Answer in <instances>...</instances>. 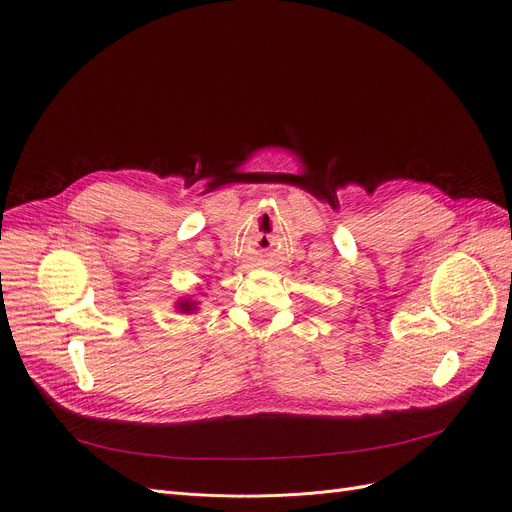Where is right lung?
<instances>
[{"label":"right lung","instance_id":"right-lung-1","mask_svg":"<svg viewBox=\"0 0 512 512\" xmlns=\"http://www.w3.org/2000/svg\"><path fill=\"white\" fill-rule=\"evenodd\" d=\"M178 309H180L182 313H191V311H195V302H187V300H182V302L178 304Z\"/></svg>","mask_w":512,"mask_h":512}]
</instances>
